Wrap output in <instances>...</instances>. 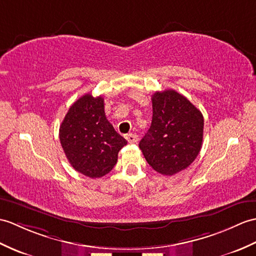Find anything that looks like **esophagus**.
<instances>
[{
	"label": "esophagus",
	"mask_w": 256,
	"mask_h": 256,
	"mask_svg": "<svg viewBox=\"0 0 256 256\" xmlns=\"http://www.w3.org/2000/svg\"><path fill=\"white\" fill-rule=\"evenodd\" d=\"M126 140L128 142H136L138 140V136L136 135V134H134V133H130V134H128L126 136Z\"/></svg>",
	"instance_id": "obj_1"
}]
</instances>
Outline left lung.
Segmentation results:
<instances>
[{
	"mask_svg": "<svg viewBox=\"0 0 256 256\" xmlns=\"http://www.w3.org/2000/svg\"><path fill=\"white\" fill-rule=\"evenodd\" d=\"M152 102V124L140 148L154 170L176 174L186 169L200 154L204 118L188 99L172 89L156 92Z\"/></svg>",
	"mask_w": 256,
	"mask_h": 256,
	"instance_id": "obj_1",
	"label": "left lung"
}]
</instances>
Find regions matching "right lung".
<instances>
[{
    "mask_svg": "<svg viewBox=\"0 0 256 256\" xmlns=\"http://www.w3.org/2000/svg\"><path fill=\"white\" fill-rule=\"evenodd\" d=\"M58 136L70 166L92 179L109 174L118 162V152L128 144L106 120L104 98L90 94L70 106Z\"/></svg>",
    "mask_w": 256,
    "mask_h": 256,
    "instance_id": "add662e5",
    "label": "right lung"
}]
</instances>
